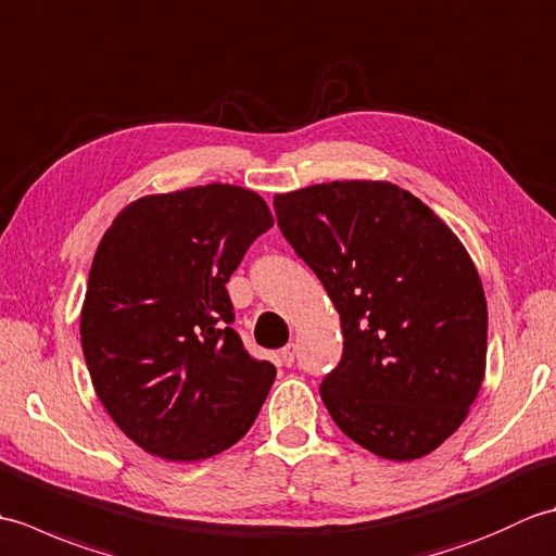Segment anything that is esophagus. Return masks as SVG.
Listing matches in <instances>:
<instances>
[{"label": "esophagus", "mask_w": 556, "mask_h": 556, "mask_svg": "<svg viewBox=\"0 0 556 556\" xmlns=\"http://www.w3.org/2000/svg\"><path fill=\"white\" fill-rule=\"evenodd\" d=\"M279 358H281V363L287 365V368H289V365H293V361H296V344H287L285 349H281Z\"/></svg>", "instance_id": "esophagus-1"}]
</instances>
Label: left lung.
<instances>
[{
	"label": "left lung",
	"mask_w": 556,
	"mask_h": 556,
	"mask_svg": "<svg viewBox=\"0 0 556 556\" xmlns=\"http://www.w3.org/2000/svg\"><path fill=\"white\" fill-rule=\"evenodd\" d=\"M275 212L341 320L344 353L320 384L329 416L382 458L434 452L485 375L488 303L464 245L382 181L308 186L277 195Z\"/></svg>",
	"instance_id": "8db88e82"
}]
</instances>
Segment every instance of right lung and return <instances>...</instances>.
<instances>
[{
	"mask_svg": "<svg viewBox=\"0 0 556 556\" xmlns=\"http://www.w3.org/2000/svg\"><path fill=\"white\" fill-rule=\"evenodd\" d=\"M271 219L229 184L128 205L92 260L80 344L112 420L148 454L210 458L251 430L277 368L233 332L227 281Z\"/></svg>",
	"mask_w": 556,
	"mask_h": 556,
	"instance_id": "1",
	"label": "right lung"
}]
</instances>
